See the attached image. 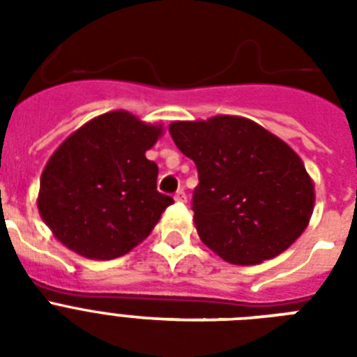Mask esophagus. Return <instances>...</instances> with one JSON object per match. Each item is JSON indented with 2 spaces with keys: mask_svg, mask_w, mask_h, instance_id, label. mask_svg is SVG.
Masks as SVG:
<instances>
[{
  "mask_svg": "<svg viewBox=\"0 0 357 357\" xmlns=\"http://www.w3.org/2000/svg\"><path fill=\"white\" fill-rule=\"evenodd\" d=\"M174 200H176V202H181V204H183V202H187V195H185V190H183V189H179L178 192L174 195Z\"/></svg>",
  "mask_w": 357,
  "mask_h": 357,
  "instance_id": "esophagus-1",
  "label": "esophagus"
}]
</instances>
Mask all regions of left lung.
I'll return each instance as SVG.
<instances>
[{
  "label": "left lung",
  "mask_w": 357,
  "mask_h": 357,
  "mask_svg": "<svg viewBox=\"0 0 357 357\" xmlns=\"http://www.w3.org/2000/svg\"><path fill=\"white\" fill-rule=\"evenodd\" d=\"M168 131L198 170L192 211L207 248L235 265H255L302 235L315 192L302 159L283 140L228 114L172 122Z\"/></svg>",
  "instance_id": "obj_1"
}]
</instances>
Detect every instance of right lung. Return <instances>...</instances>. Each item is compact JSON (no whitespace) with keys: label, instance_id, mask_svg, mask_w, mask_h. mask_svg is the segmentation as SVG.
Listing matches in <instances>:
<instances>
[{"label":"right lung","instance_id":"1","mask_svg":"<svg viewBox=\"0 0 357 357\" xmlns=\"http://www.w3.org/2000/svg\"><path fill=\"white\" fill-rule=\"evenodd\" d=\"M161 126L126 111L105 113L72 133L40 178L38 211L53 235L89 259H114L142 243L172 196L157 190L146 159Z\"/></svg>","mask_w":357,"mask_h":357}]
</instances>
